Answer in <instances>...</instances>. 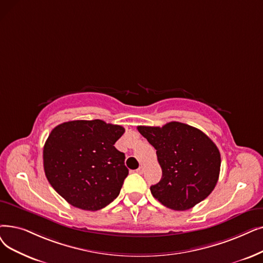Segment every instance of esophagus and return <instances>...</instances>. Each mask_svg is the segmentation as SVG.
Masks as SVG:
<instances>
[{
	"instance_id": "1",
	"label": "esophagus",
	"mask_w": 263,
	"mask_h": 263,
	"mask_svg": "<svg viewBox=\"0 0 263 263\" xmlns=\"http://www.w3.org/2000/svg\"><path fill=\"white\" fill-rule=\"evenodd\" d=\"M136 172H138V173H140V174H142L143 172H144V166H140L138 170H136Z\"/></svg>"
}]
</instances>
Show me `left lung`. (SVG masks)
Segmentation results:
<instances>
[{
    "label": "left lung",
    "instance_id": "1",
    "mask_svg": "<svg viewBox=\"0 0 263 263\" xmlns=\"http://www.w3.org/2000/svg\"><path fill=\"white\" fill-rule=\"evenodd\" d=\"M139 132L157 151L162 177L151 187L164 206L186 211L206 199L218 181L220 153L201 130L171 121L163 127L139 125Z\"/></svg>",
    "mask_w": 263,
    "mask_h": 263
}]
</instances>
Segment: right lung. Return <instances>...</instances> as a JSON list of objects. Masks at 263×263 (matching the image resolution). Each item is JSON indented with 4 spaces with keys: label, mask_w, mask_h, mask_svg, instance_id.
I'll use <instances>...</instances> for the list:
<instances>
[{
    "label": "right lung",
    "mask_w": 263,
    "mask_h": 263,
    "mask_svg": "<svg viewBox=\"0 0 263 263\" xmlns=\"http://www.w3.org/2000/svg\"><path fill=\"white\" fill-rule=\"evenodd\" d=\"M121 125L103 120L63 122L44 145V171L51 187L73 206L98 211L115 200L129 170L115 143Z\"/></svg>",
    "instance_id": "1"
}]
</instances>
